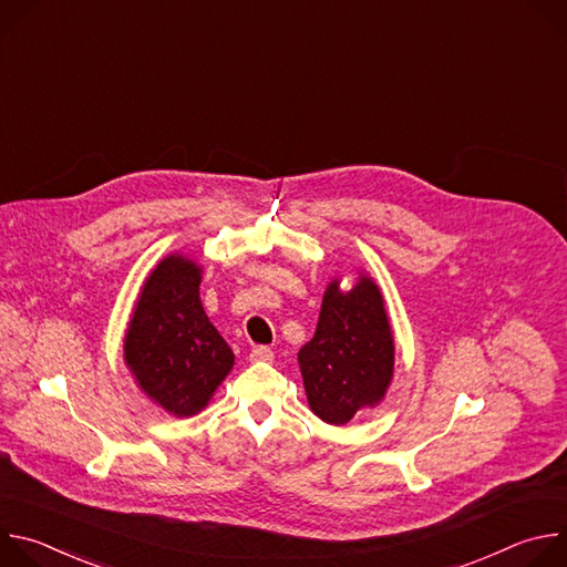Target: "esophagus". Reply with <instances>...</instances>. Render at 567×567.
Masks as SVG:
<instances>
[{
    "label": "esophagus",
    "mask_w": 567,
    "mask_h": 567,
    "mask_svg": "<svg viewBox=\"0 0 567 567\" xmlns=\"http://www.w3.org/2000/svg\"><path fill=\"white\" fill-rule=\"evenodd\" d=\"M251 361H274V350L267 346H256L251 350Z\"/></svg>",
    "instance_id": "obj_1"
}]
</instances>
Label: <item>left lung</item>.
<instances>
[{"label": "left lung", "instance_id": "8db88e82", "mask_svg": "<svg viewBox=\"0 0 567 567\" xmlns=\"http://www.w3.org/2000/svg\"><path fill=\"white\" fill-rule=\"evenodd\" d=\"M309 409L328 424H348L383 396L394 346L381 293L370 278L350 291L334 280L322 296L316 334L298 352Z\"/></svg>", "mask_w": 567, "mask_h": 567}]
</instances>
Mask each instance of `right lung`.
<instances>
[{
    "label": "right lung",
    "mask_w": 567,
    "mask_h": 567,
    "mask_svg": "<svg viewBox=\"0 0 567 567\" xmlns=\"http://www.w3.org/2000/svg\"><path fill=\"white\" fill-rule=\"evenodd\" d=\"M199 267L171 256L147 278L125 337L138 385L177 417L199 413L233 368V352L199 300Z\"/></svg>",
    "instance_id": "1"
}]
</instances>
